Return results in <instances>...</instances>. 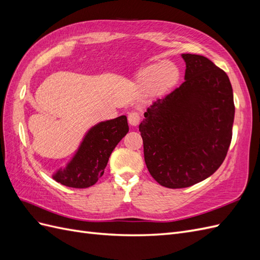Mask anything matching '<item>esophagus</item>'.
<instances>
[{
    "label": "esophagus",
    "mask_w": 260,
    "mask_h": 260,
    "mask_svg": "<svg viewBox=\"0 0 260 260\" xmlns=\"http://www.w3.org/2000/svg\"><path fill=\"white\" fill-rule=\"evenodd\" d=\"M128 121L131 125H138L140 122V115L136 112L129 113L128 115Z\"/></svg>",
    "instance_id": "obj_1"
}]
</instances>
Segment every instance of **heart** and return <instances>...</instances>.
<instances>
[{"mask_svg":"<svg viewBox=\"0 0 260 260\" xmlns=\"http://www.w3.org/2000/svg\"><path fill=\"white\" fill-rule=\"evenodd\" d=\"M179 69L168 61L145 67L138 78L139 85L153 94H162L170 90L179 80Z\"/></svg>","mask_w":260,"mask_h":260,"instance_id":"1","label":"heart"}]
</instances>
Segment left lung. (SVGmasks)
Returning a JSON list of instances; mask_svg holds the SVG:
<instances>
[{
	"label": "left lung",
	"mask_w": 260,
	"mask_h": 260,
	"mask_svg": "<svg viewBox=\"0 0 260 260\" xmlns=\"http://www.w3.org/2000/svg\"><path fill=\"white\" fill-rule=\"evenodd\" d=\"M181 56L185 81L155 101L139 125L149 174L169 188L194 185L221 166L235 112L232 85L223 70L202 55Z\"/></svg>",
	"instance_id": "8db88e82"
}]
</instances>
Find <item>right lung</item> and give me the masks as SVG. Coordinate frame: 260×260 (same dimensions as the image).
Listing matches in <instances>:
<instances>
[{"instance_id": "1", "label": "right lung", "mask_w": 260, "mask_h": 260, "mask_svg": "<svg viewBox=\"0 0 260 260\" xmlns=\"http://www.w3.org/2000/svg\"><path fill=\"white\" fill-rule=\"evenodd\" d=\"M129 125L124 115L93 125L65 168L52 176L55 181L69 187L85 188L98 182L104 174L109 156L120 140L127 135Z\"/></svg>"}]
</instances>
